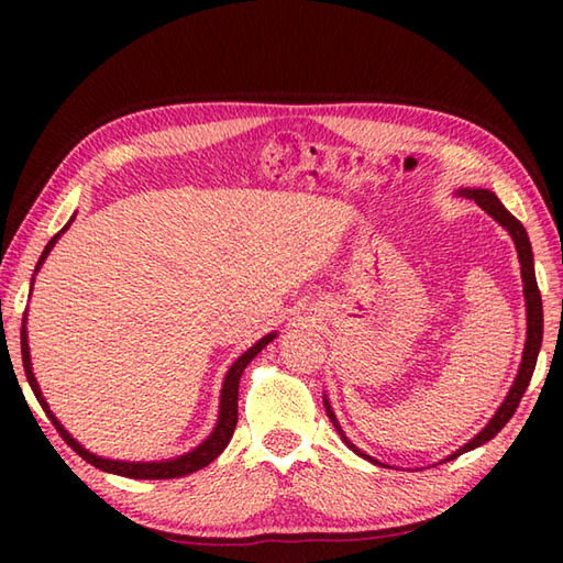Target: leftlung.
<instances>
[{"mask_svg":"<svg viewBox=\"0 0 563 563\" xmlns=\"http://www.w3.org/2000/svg\"><path fill=\"white\" fill-rule=\"evenodd\" d=\"M454 194L474 200L476 206H479L486 214H492V218L510 234L512 244H516L518 261H520V275H522L525 312H528V336H525V349H522V361H520V367H518V375H516V379H512V385H510V389H508V394H506L504 404H500L498 409H496V413L492 416V421H488L470 442H464V445H462L460 450H454L452 454H448V457L440 460V462H450V460H454V457H460V454H464V452H470V450H474V448L484 445V442L496 438L498 430L510 421V416L516 413L518 404H520V399H522V394H525V389H528L530 379H532L534 365H537V355H540V349H542V331H544L542 295H540V288H537L532 244H530L528 232H525V227L520 224V220L512 218V214L506 210V206L498 200V196L494 194V190H488V188H457V190H454ZM324 406H327V416L331 418L333 428H336V433L341 435V440L345 442V445H349V448L357 454V457H363V460L373 462V464H379V466H389V464H385V462L369 457V454L363 452L361 448H355L353 442H351L349 438H345L343 428H341V423H339V418H336V413H333V409H331V404H329L327 397H324Z\"/></svg>","mask_w":563,"mask_h":563,"instance_id":"8db88e82","label":"left lung"}]
</instances>
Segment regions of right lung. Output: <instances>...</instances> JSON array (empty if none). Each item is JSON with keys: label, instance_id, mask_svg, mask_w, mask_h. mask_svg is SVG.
Returning <instances> with one entry per match:
<instances>
[{"label": "right lung", "instance_id": "1", "mask_svg": "<svg viewBox=\"0 0 563 563\" xmlns=\"http://www.w3.org/2000/svg\"><path fill=\"white\" fill-rule=\"evenodd\" d=\"M77 214H71L69 222L59 230L51 242H47V246L43 249V254L38 258V263H35V271L38 273L41 266L45 263L47 254H51L53 246L57 244V239L63 236L69 224L75 222ZM35 278V275H33ZM31 288H33V280H31ZM26 314H23V321H21V357H23V369H26V379L29 385L35 394V399H38V404L43 406L45 416L51 418L53 426L57 428V433L63 435V440L67 442V445L75 450L81 460H87L89 464L97 466V470L101 472H109V474H118V476H128V479H178V476H186V474H194L198 470H202V466H208L212 460H218L222 450L230 445V440L234 435V428H236V399H239V379H242V373L244 367L254 361V357L266 349V345L278 336V331H271L266 333V336L258 339L254 345H251L249 351H244L242 355L236 357V361L232 363V367L227 369L224 375V382H222V391H220V413H218V423H214L212 433L200 442L198 448L188 450L184 454H178V457H172V460H159V462H128V460H111V457H101V454L91 452L81 445V442L77 438H71L69 430L57 421V416L51 411V406H47L43 391L38 387V379H35L33 375V365H31V349H29V329H26Z\"/></svg>", "mask_w": 563, "mask_h": 563}]
</instances>
